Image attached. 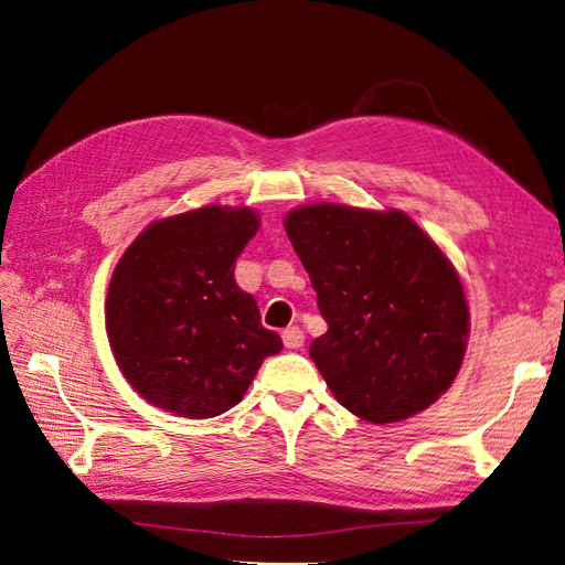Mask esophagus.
I'll list each match as a JSON object with an SVG mask.
<instances>
[{
  "mask_svg": "<svg viewBox=\"0 0 565 565\" xmlns=\"http://www.w3.org/2000/svg\"><path fill=\"white\" fill-rule=\"evenodd\" d=\"M282 344L287 347V349H301L303 347V330L301 328H287V330H282Z\"/></svg>",
  "mask_w": 565,
  "mask_h": 565,
  "instance_id": "esophagus-1",
  "label": "esophagus"
}]
</instances>
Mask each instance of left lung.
Masks as SVG:
<instances>
[{
    "label": "left lung",
    "instance_id": "1",
    "mask_svg": "<svg viewBox=\"0 0 565 565\" xmlns=\"http://www.w3.org/2000/svg\"><path fill=\"white\" fill-rule=\"evenodd\" d=\"M328 332L313 363L349 413L372 424L413 417L455 382L469 306L448 256L398 210L318 202L285 216Z\"/></svg>",
    "mask_w": 565,
    "mask_h": 565
}]
</instances>
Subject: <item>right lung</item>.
<instances>
[{"label": "right lung", "instance_id": "right-lung-1", "mask_svg": "<svg viewBox=\"0 0 565 565\" xmlns=\"http://www.w3.org/2000/svg\"><path fill=\"white\" fill-rule=\"evenodd\" d=\"M259 231L247 207L210 204L150 224L115 266L106 330L115 361L167 413L207 419L243 401L282 339L235 282V259Z\"/></svg>", "mask_w": 565, "mask_h": 565}]
</instances>
